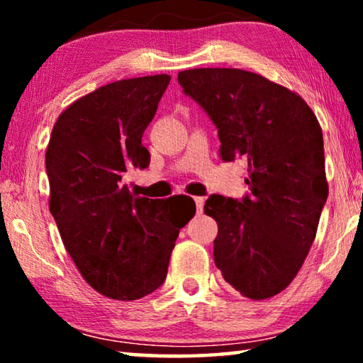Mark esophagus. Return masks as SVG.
<instances>
[{
    "instance_id": "obj_1",
    "label": "esophagus",
    "mask_w": 363,
    "mask_h": 363,
    "mask_svg": "<svg viewBox=\"0 0 363 363\" xmlns=\"http://www.w3.org/2000/svg\"><path fill=\"white\" fill-rule=\"evenodd\" d=\"M195 200V206H196V214L203 213V205H205V199L203 196H194Z\"/></svg>"
}]
</instances>
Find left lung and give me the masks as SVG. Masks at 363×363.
Listing matches in <instances>:
<instances>
[{
    "label": "left lung",
    "mask_w": 363,
    "mask_h": 363,
    "mask_svg": "<svg viewBox=\"0 0 363 363\" xmlns=\"http://www.w3.org/2000/svg\"><path fill=\"white\" fill-rule=\"evenodd\" d=\"M177 82L216 125L223 160L248 162L251 196L205 203L216 267L243 296L272 298L304 264L328 196L320 123L299 94L253 72L190 69Z\"/></svg>",
    "instance_id": "1"
}]
</instances>
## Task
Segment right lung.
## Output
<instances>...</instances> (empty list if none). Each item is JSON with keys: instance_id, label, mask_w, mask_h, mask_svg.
<instances>
[{"instance_id": "1", "label": "right lung", "mask_w": 363, "mask_h": 363, "mask_svg": "<svg viewBox=\"0 0 363 363\" xmlns=\"http://www.w3.org/2000/svg\"><path fill=\"white\" fill-rule=\"evenodd\" d=\"M169 79H120L79 97L59 115L46 149L49 211L65 250L88 285L112 299L144 298L163 284L195 214V203L138 196L123 181L128 168L149 164L143 136Z\"/></svg>"}]
</instances>
